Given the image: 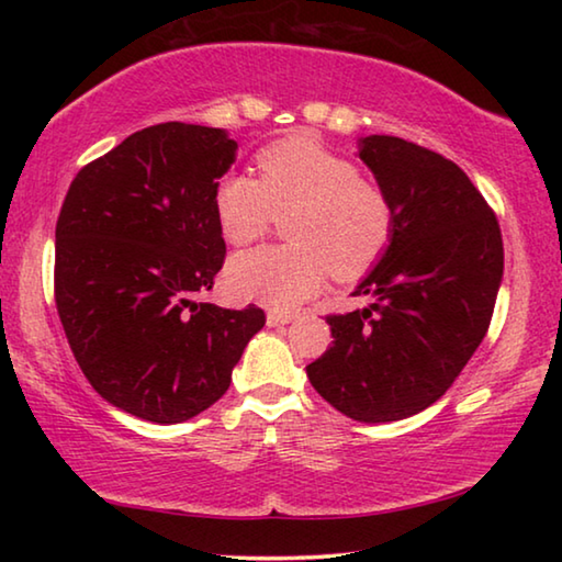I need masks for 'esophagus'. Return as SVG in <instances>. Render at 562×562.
Segmentation results:
<instances>
[{"label": "esophagus", "mask_w": 562, "mask_h": 562, "mask_svg": "<svg viewBox=\"0 0 562 562\" xmlns=\"http://www.w3.org/2000/svg\"><path fill=\"white\" fill-rule=\"evenodd\" d=\"M292 319H294V315H288V312H278V310H270V312H268V325H270V327L290 325Z\"/></svg>", "instance_id": "34e87169"}]
</instances>
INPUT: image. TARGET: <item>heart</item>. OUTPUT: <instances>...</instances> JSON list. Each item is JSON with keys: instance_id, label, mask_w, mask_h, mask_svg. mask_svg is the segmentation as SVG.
Masks as SVG:
<instances>
[{"instance_id": "b5f03b06", "label": "heart", "mask_w": 562, "mask_h": 562, "mask_svg": "<svg viewBox=\"0 0 562 562\" xmlns=\"http://www.w3.org/2000/svg\"><path fill=\"white\" fill-rule=\"evenodd\" d=\"M258 180L227 173L213 193L215 221L231 245H250L288 215L290 245L260 247L227 265L235 297L292 310L331 272L357 280L382 260L394 235V205L382 186L312 136H290L255 156Z\"/></svg>"}]
</instances>
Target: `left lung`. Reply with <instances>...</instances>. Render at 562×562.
Here are the masks:
<instances>
[{"mask_svg":"<svg viewBox=\"0 0 562 562\" xmlns=\"http://www.w3.org/2000/svg\"><path fill=\"white\" fill-rule=\"evenodd\" d=\"M359 158L394 205V235L355 290L374 302L327 315L335 341L307 376L337 412L384 424L439 402L486 337L503 237L453 160L396 136L361 138Z\"/></svg>","mask_w":562,"mask_h":562,"instance_id":"obj_1","label":"left lung"}]
</instances>
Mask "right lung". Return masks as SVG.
<instances>
[{
    "mask_svg": "<svg viewBox=\"0 0 562 562\" xmlns=\"http://www.w3.org/2000/svg\"><path fill=\"white\" fill-rule=\"evenodd\" d=\"M237 144L168 121L83 166L56 221L54 300L69 347L109 404L154 424L205 412L265 327L258 304L195 302L225 262L217 178Z\"/></svg>",
    "mask_w": 562,
    "mask_h": 562,
    "instance_id": "obj_1",
    "label": "right lung"
}]
</instances>
